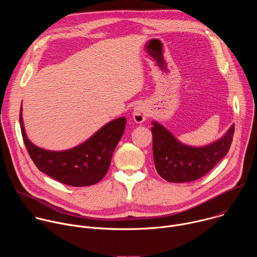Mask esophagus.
Returning <instances> with one entry per match:
<instances>
[{
    "label": "esophagus",
    "instance_id": "34e87169",
    "mask_svg": "<svg viewBox=\"0 0 257 257\" xmlns=\"http://www.w3.org/2000/svg\"><path fill=\"white\" fill-rule=\"evenodd\" d=\"M146 117H148V109L143 105V104H138L134 107L133 109V120L138 123L141 124L145 121Z\"/></svg>",
    "mask_w": 257,
    "mask_h": 257
}]
</instances>
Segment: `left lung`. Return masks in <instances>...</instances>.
I'll return each instance as SVG.
<instances>
[{
	"mask_svg": "<svg viewBox=\"0 0 257 257\" xmlns=\"http://www.w3.org/2000/svg\"><path fill=\"white\" fill-rule=\"evenodd\" d=\"M154 161L159 175L173 183L190 182L206 175L229 152L235 126L217 141L191 148L178 141L165 127L153 123Z\"/></svg>",
	"mask_w": 257,
	"mask_h": 257,
	"instance_id": "left-lung-1",
	"label": "left lung"
}]
</instances>
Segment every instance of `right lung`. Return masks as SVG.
I'll return each mask as SVG.
<instances>
[{
  "instance_id": "right-lung-1",
  "label": "right lung",
  "mask_w": 257,
  "mask_h": 257,
  "mask_svg": "<svg viewBox=\"0 0 257 257\" xmlns=\"http://www.w3.org/2000/svg\"><path fill=\"white\" fill-rule=\"evenodd\" d=\"M20 108V127L26 150L40 171L63 184L82 187L99 182L108 171L113 153L121 139L126 118L113 120L100 128L82 144L64 152L38 148L27 138Z\"/></svg>"
}]
</instances>
